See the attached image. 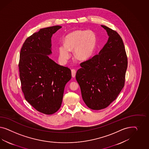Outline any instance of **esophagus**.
I'll list each match as a JSON object with an SVG mask.
<instances>
[{
    "label": "esophagus",
    "instance_id": "1",
    "mask_svg": "<svg viewBox=\"0 0 149 149\" xmlns=\"http://www.w3.org/2000/svg\"><path fill=\"white\" fill-rule=\"evenodd\" d=\"M72 77H75L76 75V70L75 69H72Z\"/></svg>",
    "mask_w": 149,
    "mask_h": 149
}]
</instances>
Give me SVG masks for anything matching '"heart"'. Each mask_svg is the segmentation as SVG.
I'll list each match as a JSON object with an SVG mask.
<instances>
[{
    "label": "heart",
    "mask_w": 149,
    "mask_h": 149,
    "mask_svg": "<svg viewBox=\"0 0 149 149\" xmlns=\"http://www.w3.org/2000/svg\"><path fill=\"white\" fill-rule=\"evenodd\" d=\"M96 37L94 33L86 31H76L68 34L64 45L59 46V57L65 63L70 57V51H74V56L79 60L89 58L95 50Z\"/></svg>",
    "instance_id": "obj_1"
}]
</instances>
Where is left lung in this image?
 Segmentation results:
<instances>
[{
  "label": "left lung",
  "mask_w": 149,
  "mask_h": 149,
  "mask_svg": "<svg viewBox=\"0 0 149 149\" xmlns=\"http://www.w3.org/2000/svg\"><path fill=\"white\" fill-rule=\"evenodd\" d=\"M109 39L99 54L80 63L76 79L83 100L92 110L108 107L125 86L128 61L121 37L105 26Z\"/></svg>",
  "instance_id": "obj_1"
}]
</instances>
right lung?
I'll use <instances>...</instances> for the list:
<instances>
[{
    "label": "right lung",
    "mask_w": 149,
    "mask_h": 149,
    "mask_svg": "<svg viewBox=\"0 0 149 149\" xmlns=\"http://www.w3.org/2000/svg\"><path fill=\"white\" fill-rule=\"evenodd\" d=\"M61 27L42 28L28 37L19 55L18 68L24 98L37 111L46 115L60 108L64 87L72 78L69 68L48 56L51 54V36Z\"/></svg>",
    "instance_id": "right-lung-1"
}]
</instances>
